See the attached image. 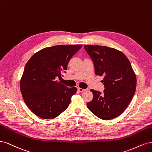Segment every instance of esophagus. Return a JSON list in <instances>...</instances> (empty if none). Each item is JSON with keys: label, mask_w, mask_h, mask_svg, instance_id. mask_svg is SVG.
I'll list each match as a JSON object with an SVG mask.
<instances>
[{"label": "esophagus", "mask_w": 152, "mask_h": 152, "mask_svg": "<svg viewBox=\"0 0 152 152\" xmlns=\"http://www.w3.org/2000/svg\"><path fill=\"white\" fill-rule=\"evenodd\" d=\"M77 90L79 91L80 92L82 93V92H83V91H86V89H83V88H80V87H78V88H77Z\"/></svg>", "instance_id": "obj_1"}]
</instances>
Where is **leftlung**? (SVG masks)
<instances>
[{"label":"left lung","mask_w":152,"mask_h":152,"mask_svg":"<svg viewBox=\"0 0 152 152\" xmlns=\"http://www.w3.org/2000/svg\"><path fill=\"white\" fill-rule=\"evenodd\" d=\"M94 64L96 75L104 76V93L90 90L93 100L88 109L100 119L110 120L120 115L134 95L136 75L127 57L122 52L105 46L85 45Z\"/></svg>","instance_id":"8db88e82"}]
</instances>
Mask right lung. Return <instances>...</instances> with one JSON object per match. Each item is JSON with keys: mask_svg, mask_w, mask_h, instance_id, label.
Listing matches in <instances>:
<instances>
[{"mask_svg": "<svg viewBox=\"0 0 152 152\" xmlns=\"http://www.w3.org/2000/svg\"><path fill=\"white\" fill-rule=\"evenodd\" d=\"M82 45H56L35 53L24 67L20 81L23 100L36 115L54 119L69 106L76 87L67 88L57 78L66 72L68 62Z\"/></svg>", "mask_w": 152, "mask_h": 152, "instance_id": "right-lung-1", "label": "right lung"}]
</instances>
